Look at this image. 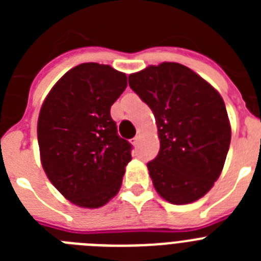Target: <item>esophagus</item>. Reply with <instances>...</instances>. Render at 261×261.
Instances as JSON below:
<instances>
[{
    "mask_svg": "<svg viewBox=\"0 0 261 261\" xmlns=\"http://www.w3.org/2000/svg\"><path fill=\"white\" fill-rule=\"evenodd\" d=\"M138 142H140V137H138V136H137V137H135L132 140V145H133V146H137Z\"/></svg>",
    "mask_w": 261,
    "mask_h": 261,
    "instance_id": "obj_1",
    "label": "esophagus"
}]
</instances>
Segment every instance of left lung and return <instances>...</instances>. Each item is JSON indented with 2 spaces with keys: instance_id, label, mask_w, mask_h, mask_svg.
Returning a JSON list of instances; mask_svg holds the SVG:
<instances>
[{
  "instance_id": "1",
  "label": "left lung",
  "mask_w": 261,
  "mask_h": 261,
  "mask_svg": "<svg viewBox=\"0 0 261 261\" xmlns=\"http://www.w3.org/2000/svg\"><path fill=\"white\" fill-rule=\"evenodd\" d=\"M129 86L158 126L159 153L147 163L156 192L176 205L201 199L221 175L231 140L222 96L177 62L133 73Z\"/></svg>"
}]
</instances>
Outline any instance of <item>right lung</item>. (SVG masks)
I'll return each mask as SVG.
<instances>
[{"instance_id":"1","label":"right lung","mask_w":261,"mask_h":261,"mask_svg":"<svg viewBox=\"0 0 261 261\" xmlns=\"http://www.w3.org/2000/svg\"><path fill=\"white\" fill-rule=\"evenodd\" d=\"M125 87L124 73L86 62L62 75L41 106V165L50 183L78 206H103L121 187L132 145L117 135L110 111Z\"/></svg>"}]
</instances>
